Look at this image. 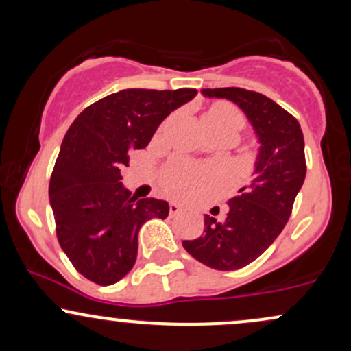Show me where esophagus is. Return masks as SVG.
<instances>
[{
	"label": "esophagus",
	"mask_w": 351,
	"mask_h": 351,
	"mask_svg": "<svg viewBox=\"0 0 351 351\" xmlns=\"http://www.w3.org/2000/svg\"><path fill=\"white\" fill-rule=\"evenodd\" d=\"M181 213V206L178 203H175V201H171L170 203V216H176Z\"/></svg>",
	"instance_id": "34e87169"
}]
</instances>
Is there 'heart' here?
<instances>
[{
    "instance_id": "b5f03b06",
    "label": "heart",
    "mask_w": 351,
    "mask_h": 351,
    "mask_svg": "<svg viewBox=\"0 0 351 351\" xmlns=\"http://www.w3.org/2000/svg\"><path fill=\"white\" fill-rule=\"evenodd\" d=\"M201 123L204 128H217V130H229L237 134L244 125L241 112L229 102H215L201 115ZM206 173L188 165H175L168 170L165 176V186L171 195L183 196L195 191L203 180H206Z\"/></svg>"
}]
</instances>
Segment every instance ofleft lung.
<instances>
[{"label":"left lung","instance_id":"obj_1","mask_svg":"<svg viewBox=\"0 0 351 351\" xmlns=\"http://www.w3.org/2000/svg\"><path fill=\"white\" fill-rule=\"evenodd\" d=\"M201 94L236 104L259 142L252 178L228 201L224 219L204 215L203 234L183 241L201 264L236 271L256 261L287 224L307 173L304 134L287 110L263 94L239 87L201 88Z\"/></svg>","mask_w":351,"mask_h":351}]
</instances>
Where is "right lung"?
I'll list each match as a JSON object with an SVG mask.
<instances>
[{
    "label": "right lung",
    "mask_w": 351,
    "mask_h": 351,
    "mask_svg": "<svg viewBox=\"0 0 351 351\" xmlns=\"http://www.w3.org/2000/svg\"><path fill=\"white\" fill-rule=\"evenodd\" d=\"M198 94L196 88H127L77 115L64 136L49 183V201L62 251L88 280L110 285L134 267L138 231L170 213L167 201L136 199L120 168L130 150L150 143L160 123Z\"/></svg>",
    "instance_id": "add662e5"
}]
</instances>
